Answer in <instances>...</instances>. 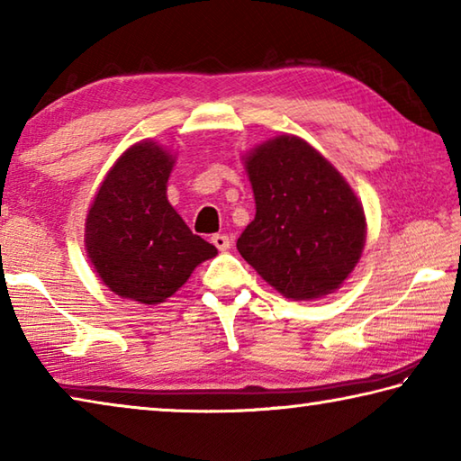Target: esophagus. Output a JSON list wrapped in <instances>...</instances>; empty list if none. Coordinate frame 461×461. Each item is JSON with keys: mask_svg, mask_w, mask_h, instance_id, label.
<instances>
[{"mask_svg": "<svg viewBox=\"0 0 461 461\" xmlns=\"http://www.w3.org/2000/svg\"><path fill=\"white\" fill-rule=\"evenodd\" d=\"M212 241L217 249H221V252L231 248V240L230 236H225V233H215V236H212Z\"/></svg>", "mask_w": 461, "mask_h": 461, "instance_id": "1", "label": "esophagus"}]
</instances>
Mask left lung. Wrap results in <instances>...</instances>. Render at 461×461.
<instances>
[{
  "mask_svg": "<svg viewBox=\"0 0 461 461\" xmlns=\"http://www.w3.org/2000/svg\"><path fill=\"white\" fill-rule=\"evenodd\" d=\"M256 217L238 249L288 299H317L339 288L360 260L362 203L313 146L278 136L246 158Z\"/></svg>",
  "mask_w": 461,
  "mask_h": 461,
  "instance_id": "1",
  "label": "left lung"
}]
</instances>
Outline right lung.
I'll return each mask as SVG.
<instances>
[{
    "label": "right lung",
    "instance_id": "1",
    "mask_svg": "<svg viewBox=\"0 0 461 461\" xmlns=\"http://www.w3.org/2000/svg\"><path fill=\"white\" fill-rule=\"evenodd\" d=\"M173 165L154 142L134 144L107 173L85 223V246L101 280L144 305L168 299L217 254L167 199Z\"/></svg>",
    "mask_w": 461,
    "mask_h": 461
}]
</instances>
